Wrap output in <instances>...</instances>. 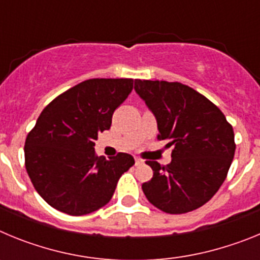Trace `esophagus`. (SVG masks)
Masks as SVG:
<instances>
[{
	"label": "esophagus",
	"mask_w": 260,
	"mask_h": 260,
	"mask_svg": "<svg viewBox=\"0 0 260 260\" xmlns=\"http://www.w3.org/2000/svg\"><path fill=\"white\" fill-rule=\"evenodd\" d=\"M143 164V160L139 157H135V165H142Z\"/></svg>",
	"instance_id": "esophagus-1"
}]
</instances>
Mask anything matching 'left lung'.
Returning <instances> with one entry per match:
<instances>
[{
  "label": "left lung",
  "mask_w": 260,
  "mask_h": 260,
  "mask_svg": "<svg viewBox=\"0 0 260 260\" xmlns=\"http://www.w3.org/2000/svg\"><path fill=\"white\" fill-rule=\"evenodd\" d=\"M134 88L155 114L158 141L173 147L171 164L146 161L153 171L142 185L146 198L172 215L202 207L226 178L236 151L233 127L219 108L189 86L135 79Z\"/></svg>",
  "instance_id": "left-lung-1"
}]
</instances>
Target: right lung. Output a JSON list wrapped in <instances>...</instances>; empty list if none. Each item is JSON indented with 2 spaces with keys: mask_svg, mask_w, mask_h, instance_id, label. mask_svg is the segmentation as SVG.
<instances>
[{
  "mask_svg": "<svg viewBox=\"0 0 260 260\" xmlns=\"http://www.w3.org/2000/svg\"><path fill=\"white\" fill-rule=\"evenodd\" d=\"M133 82L84 80L43 109L26 138L24 162L34 187L53 208L73 216L98 211L135 164L128 153L107 160L93 148L99 133L110 128L114 110L132 92Z\"/></svg>",
  "mask_w": 260,
  "mask_h": 260,
  "instance_id": "add662e5",
  "label": "right lung"
}]
</instances>
